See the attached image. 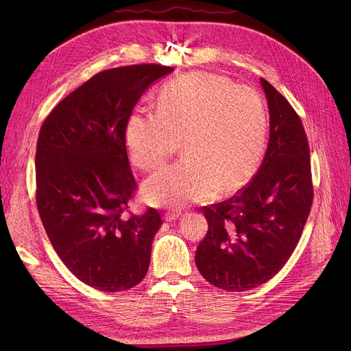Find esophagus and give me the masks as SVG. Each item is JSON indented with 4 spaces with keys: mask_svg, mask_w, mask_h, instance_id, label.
I'll return each mask as SVG.
<instances>
[{
    "mask_svg": "<svg viewBox=\"0 0 351 351\" xmlns=\"http://www.w3.org/2000/svg\"><path fill=\"white\" fill-rule=\"evenodd\" d=\"M179 216H180V212L169 210V212L165 213V220H166V222H173V220H176Z\"/></svg>",
    "mask_w": 351,
    "mask_h": 351,
    "instance_id": "obj_1",
    "label": "esophagus"
}]
</instances>
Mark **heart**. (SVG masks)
I'll return each mask as SVG.
<instances>
[{"instance_id":"b5f03b06","label":"heart","mask_w":351,"mask_h":351,"mask_svg":"<svg viewBox=\"0 0 351 351\" xmlns=\"http://www.w3.org/2000/svg\"><path fill=\"white\" fill-rule=\"evenodd\" d=\"M267 126L259 92L216 73L193 72L162 88L158 110L135 108L125 139L143 172L158 169L183 143V159L143 186L152 205L178 209L241 189L259 168Z\"/></svg>"}]
</instances>
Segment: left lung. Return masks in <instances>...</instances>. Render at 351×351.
<instances>
[{"label":"left lung","mask_w":351,"mask_h":351,"mask_svg":"<svg viewBox=\"0 0 351 351\" xmlns=\"http://www.w3.org/2000/svg\"><path fill=\"white\" fill-rule=\"evenodd\" d=\"M270 114L261 168L233 197L204 208L208 233L196 249L200 274L213 286L246 291L278 274L296 249L313 204L310 151L289 101L261 78Z\"/></svg>","instance_id":"1"}]
</instances>
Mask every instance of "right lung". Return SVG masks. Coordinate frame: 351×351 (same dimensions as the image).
Wrapping results in <instances>:
<instances>
[{"instance_id": "obj_1", "label": "right lung", "mask_w": 351, "mask_h": 351, "mask_svg": "<svg viewBox=\"0 0 351 351\" xmlns=\"http://www.w3.org/2000/svg\"><path fill=\"white\" fill-rule=\"evenodd\" d=\"M172 66L102 71L64 98L44 121L35 154L36 208L68 270L101 291L136 286L149 269L162 225L149 208L131 215L138 188L126 154V121L151 84Z\"/></svg>"}]
</instances>
